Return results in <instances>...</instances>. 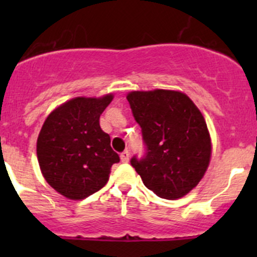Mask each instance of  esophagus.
<instances>
[{
	"mask_svg": "<svg viewBox=\"0 0 257 257\" xmlns=\"http://www.w3.org/2000/svg\"><path fill=\"white\" fill-rule=\"evenodd\" d=\"M129 158H131V153H129V150H124V152L120 154V160L123 163H128Z\"/></svg>",
	"mask_w": 257,
	"mask_h": 257,
	"instance_id": "esophagus-1",
	"label": "esophagus"
}]
</instances>
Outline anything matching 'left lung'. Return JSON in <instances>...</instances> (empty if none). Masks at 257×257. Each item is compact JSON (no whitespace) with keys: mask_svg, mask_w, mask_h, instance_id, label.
Segmentation results:
<instances>
[{"mask_svg":"<svg viewBox=\"0 0 257 257\" xmlns=\"http://www.w3.org/2000/svg\"><path fill=\"white\" fill-rule=\"evenodd\" d=\"M126 99L147 150L141 159L132 158V167L159 198H183L203 179L211 157L203 114L188 95L177 90H137Z\"/></svg>","mask_w":257,"mask_h":257,"instance_id":"8db88e82","label":"left lung"}]
</instances>
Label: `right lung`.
Here are the masks:
<instances>
[{"instance_id":"1","label":"right lung","mask_w":257,"mask_h":257,"mask_svg":"<svg viewBox=\"0 0 257 257\" xmlns=\"http://www.w3.org/2000/svg\"><path fill=\"white\" fill-rule=\"evenodd\" d=\"M77 97L53 110L37 139V158L46 181L61 195L82 200L107 184L110 168L119 155L110 137L102 131L99 116L112 102Z\"/></svg>"}]
</instances>
